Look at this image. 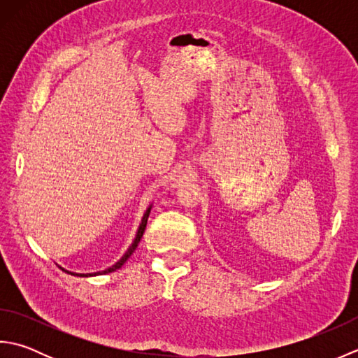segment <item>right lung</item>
<instances>
[{
    "label": "right lung",
    "mask_w": 358,
    "mask_h": 358,
    "mask_svg": "<svg viewBox=\"0 0 358 358\" xmlns=\"http://www.w3.org/2000/svg\"><path fill=\"white\" fill-rule=\"evenodd\" d=\"M150 208H152V206H149V208H148V210H146V214L143 215L141 224H140V227H138V232H136V237H135L134 243H132L131 246H129V249L126 250V254H124L123 257H121L120 260H118L115 264L112 266V268H108V269L103 271V272H94V273H75V272H71V271H66L64 268H62V266H59V269L64 271V272H67V273H71V275H75V277H92V275H100V273H109V272H113V271L120 269L121 266H123V264L127 262V258L134 254V250L136 249V246H138V243H140V240H141V237H143V234H144V229H146L148 218H149V214H150Z\"/></svg>",
    "instance_id": "add662e5"
}]
</instances>
